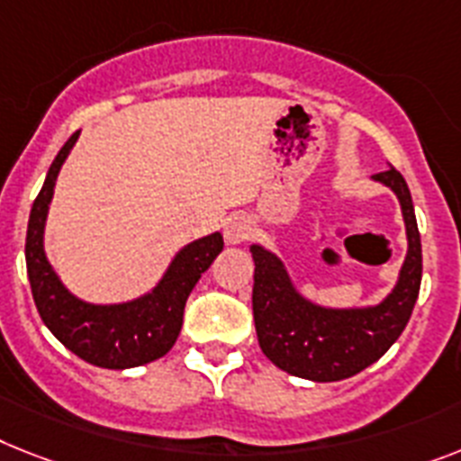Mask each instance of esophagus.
<instances>
[{"mask_svg":"<svg viewBox=\"0 0 461 461\" xmlns=\"http://www.w3.org/2000/svg\"><path fill=\"white\" fill-rule=\"evenodd\" d=\"M223 235H226V240L230 245H240V242H245V240H249V235H252V221H249L247 216H230L226 221V226H223Z\"/></svg>","mask_w":461,"mask_h":461,"instance_id":"esophagus-1","label":"esophagus"}]
</instances>
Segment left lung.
<instances>
[{
  "label": "left lung",
  "instance_id": "obj_1",
  "mask_svg": "<svg viewBox=\"0 0 461 461\" xmlns=\"http://www.w3.org/2000/svg\"><path fill=\"white\" fill-rule=\"evenodd\" d=\"M401 200L408 257L382 303L370 308H322L294 290L283 261L252 245V311L261 351L280 370L311 382H339L363 372L389 351L408 325L421 285V240L412 195L398 169L375 174Z\"/></svg>",
  "mask_w": 461,
  "mask_h": 461
}]
</instances>
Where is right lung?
Here are the masks:
<instances>
[{
	"mask_svg": "<svg viewBox=\"0 0 461 461\" xmlns=\"http://www.w3.org/2000/svg\"><path fill=\"white\" fill-rule=\"evenodd\" d=\"M79 131L66 140L49 167L47 181L34 200L25 238V264L34 306L60 344L86 363L108 370H127L162 358L184 325V308L195 283L223 249L221 233L185 245L174 257L153 292L127 303L96 306L63 287L44 254V221L53 185Z\"/></svg>",
	"mask_w": 461,
	"mask_h": 461,
	"instance_id": "obj_1",
	"label": "right lung"
}]
</instances>
